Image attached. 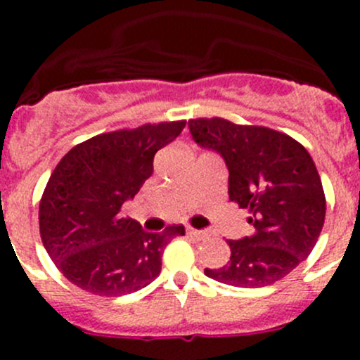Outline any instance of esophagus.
<instances>
[{"label": "esophagus", "instance_id": "esophagus-1", "mask_svg": "<svg viewBox=\"0 0 360 360\" xmlns=\"http://www.w3.org/2000/svg\"><path fill=\"white\" fill-rule=\"evenodd\" d=\"M188 235H191V237H195V238H205L207 235V231H203V230H197V228H188Z\"/></svg>", "mask_w": 360, "mask_h": 360}]
</instances>
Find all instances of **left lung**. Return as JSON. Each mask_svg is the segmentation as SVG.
<instances>
[{"label": "left lung", "instance_id": "left-lung-1", "mask_svg": "<svg viewBox=\"0 0 360 360\" xmlns=\"http://www.w3.org/2000/svg\"><path fill=\"white\" fill-rule=\"evenodd\" d=\"M195 143L226 162L228 197L248 209L252 237L226 240L228 264L207 277L235 288H264L284 278L315 248L324 226L326 195L303 144L278 130L230 120L188 122Z\"/></svg>", "mask_w": 360, "mask_h": 360}]
</instances>
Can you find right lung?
<instances>
[{
    "instance_id": "right-lung-1",
    "label": "right lung",
    "mask_w": 360,
    "mask_h": 360,
    "mask_svg": "<svg viewBox=\"0 0 360 360\" xmlns=\"http://www.w3.org/2000/svg\"><path fill=\"white\" fill-rule=\"evenodd\" d=\"M184 125L177 120L99 134L57 163L39 200V235L71 284L112 297L139 291L158 277L163 249L184 235V226L150 233L120 216V209L153 174L155 153Z\"/></svg>"
}]
</instances>
